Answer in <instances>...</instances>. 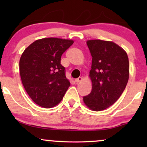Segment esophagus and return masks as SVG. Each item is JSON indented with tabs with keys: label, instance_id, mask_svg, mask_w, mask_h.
<instances>
[{
	"label": "esophagus",
	"instance_id": "34e87169",
	"mask_svg": "<svg viewBox=\"0 0 147 147\" xmlns=\"http://www.w3.org/2000/svg\"><path fill=\"white\" fill-rule=\"evenodd\" d=\"M82 80H83V78H82V77H79V78H77V79H75V82L78 83V82H82Z\"/></svg>",
	"mask_w": 147,
	"mask_h": 147
}]
</instances>
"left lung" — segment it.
Listing matches in <instances>:
<instances>
[{
    "label": "left lung",
    "mask_w": 147,
    "mask_h": 147,
    "mask_svg": "<svg viewBox=\"0 0 147 147\" xmlns=\"http://www.w3.org/2000/svg\"><path fill=\"white\" fill-rule=\"evenodd\" d=\"M92 56L90 93L84 97L91 111H101L112 106L125 89L129 77V62L125 50L113 41L88 40Z\"/></svg>",
    "instance_id": "obj_1"
}]
</instances>
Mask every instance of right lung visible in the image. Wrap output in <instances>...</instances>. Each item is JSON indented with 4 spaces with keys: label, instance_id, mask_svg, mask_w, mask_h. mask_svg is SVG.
<instances>
[{
    "label": "right lung",
    "instance_id": "obj_1",
    "mask_svg": "<svg viewBox=\"0 0 147 147\" xmlns=\"http://www.w3.org/2000/svg\"><path fill=\"white\" fill-rule=\"evenodd\" d=\"M73 43L71 39L43 38L31 43L22 54L19 61L22 84L37 105L50 109L63 99L70 83L61 57Z\"/></svg>",
    "mask_w": 147,
    "mask_h": 147
}]
</instances>
